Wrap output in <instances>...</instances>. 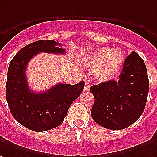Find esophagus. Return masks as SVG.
<instances>
[{"label":"esophagus","instance_id":"34e87169","mask_svg":"<svg viewBox=\"0 0 157 157\" xmlns=\"http://www.w3.org/2000/svg\"><path fill=\"white\" fill-rule=\"evenodd\" d=\"M89 89H90L89 84H88L87 82H86V83H85V86H84V91H89Z\"/></svg>","mask_w":157,"mask_h":157}]
</instances>
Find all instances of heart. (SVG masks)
<instances>
[{"label":"heart","mask_w":157,"mask_h":157,"mask_svg":"<svg viewBox=\"0 0 157 157\" xmlns=\"http://www.w3.org/2000/svg\"><path fill=\"white\" fill-rule=\"evenodd\" d=\"M124 56L119 49L104 48L95 50L83 60L84 67L95 70L98 82H108L119 75L123 65Z\"/></svg>","instance_id":"obj_1"}]
</instances>
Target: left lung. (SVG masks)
Returning <instances> with one entry per match:
<instances>
[{
	"instance_id": "obj_1",
	"label": "left lung",
	"mask_w": 157,
	"mask_h": 157,
	"mask_svg": "<svg viewBox=\"0 0 157 157\" xmlns=\"http://www.w3.org/2000/svg\"><path fill=\"white\" fill-rule=\"evenodd\" d=\"M94 96L91 115L95 122L112 130L134 123L142 115L149 93L145 63L136 52L126 58L118 82L110 80L90 88Z\"/></svg>"
}]
</instances>
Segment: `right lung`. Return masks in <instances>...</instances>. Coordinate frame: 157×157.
Listing matches in <instances>:
<instances>
[{
  "instance_id": "add662e5",
  "label": "right lung",
  "mask_w": 157,
  "mask_h": 157,
  "mask_svg": "<svg viewBox=\"0 0 157 157\" xmlns=\"http://www.w3.org/2000/svg\"><path fill=\"white\" fill-rule=\"evenodd\" d=\"M61 44L52 40H40L25 46L10 62L6 98L13 117L25 128L36 132L57 128L63 121L71 105L82 94L85 82L57 84L43 93L29 89L25 75L30 59L39 52L63 54Z\"/></svg>"
}]
</instances>
